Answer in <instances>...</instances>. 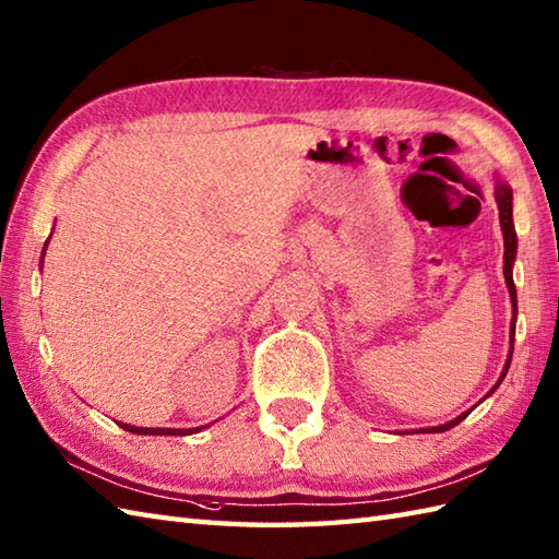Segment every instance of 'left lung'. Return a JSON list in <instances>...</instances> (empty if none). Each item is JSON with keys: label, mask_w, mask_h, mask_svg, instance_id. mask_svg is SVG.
<instances>
[{"label": "left lung", "mask_w": 559, "mask_h": 559, "mask_svg": "<svg viewBox=\"0 0 559 559\" xmlns=\"http://www.w3.org/2000/svg\"><path fill=\"white\" fill-rule=\"evenodd\" d=\"M512 189H509L504 182H497L495 187V201H497V209H500V225H502V235H504V281H507V288H509V298H512V331H509V341H512V348H509V358H507V365L504 370L500 374V379H497V384L490 389L492 391L500 386V382L504 379L507 370H509V362H512V353H514V329H516V286H514V276H512V266H514V259H516V230H514V218H512ZM488 394V396H490ZM471 411L461 413L459 418L449 420L444 425L439 427H425V430L420 432H444V430H451V427L459 425L463 418H466Z\"/></svg>", "instance_id": "8db88e82"}]
</instances>
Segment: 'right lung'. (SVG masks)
I'll use <instances>...</instances> for the list:
<instances>
[{"mask_svg":"<svg viewBox=\"0 0 559 559\" xmlns=\"http://www.w3.org/2000/svg\"><path fill=\"white\" fill-rule=\"evenodd\" d=\"M47 242H50V237H47ZM47 242L43 247V257H45V249H47ZM43 264V261H40ZM122 427V430L127 432H134V435H192V432H199L201 427H192V430H173V427H134V425H127V423H117Z\"/></svg>","mask_w":559,"mask_h":559,"instance_id":"add662e5","label":"right lung"}]
</instances>
